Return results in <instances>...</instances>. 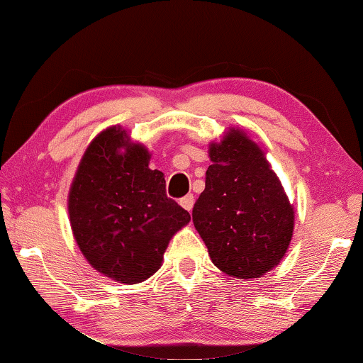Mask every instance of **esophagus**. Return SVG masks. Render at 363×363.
Here are the masks:
<instances>
[{
  "instance_id": "34e87169",
  "label": "esophagus",
  "mask_w": 363,
  "mask_h": 363,
  "mask_svg": "<svg viewBox=\"0 0 363 363\" xmlns=\"http://www.w3.org/2000/svg\"><path fill=\"white\" fill-rule=\"evenodd\" d=\"M180 206H182L183 208H185V211L191 212V211H193V206H194L193 194H188V196H185V198H182V199H180Z\"/></svg>"
}]
</instances>
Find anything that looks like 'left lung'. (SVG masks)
Wrapping results in <instances>:
<instances>
[{
  "label": "left lung",
  "mask_w": 363,
  "mask_h": 363,
  "mask_svg": "<svg viewBox=\"0 0 363 363\" xmlns=\"http://www.w3.org/2000/svg\"><path fill=\"white\" fill-rule=\"evenodd\" d=\"M208 156L194 228L220 271L245 281L262 277L289 250L294 206L264 151L239 127L208 145Z\"/></svg>",
  "instance_id": "1"
}]
</instances>
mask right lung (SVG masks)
<instances>
[{
	"instance_id": "obj_1",
	"label": "right lung",
	"mask_w": 363,
	"mask_h": 363,
	"mask_svg": "<svg viewBox=\"0 0 363 363\" xmlns=\"http://www.w3.org/2000/svg\"><path fill=\"white\" fill-rule=\"evenodd\" d=\"M150 151L121 125L95 137L68 193L69 225L87 263L111 281L143 282L162 266L170 239L191 220L165 194Z\"/></svg>"
}]
</instances>
